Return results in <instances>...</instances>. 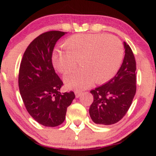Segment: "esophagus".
<instances>
[{
  "instance_id": "esophagus-1",
  "label": "esophagus",
  "mask_w": 156,
  "mask_h": 156,
  "mask_svg": "<svg viewBox=\"0 0 156 156\" xmlns=\"http://www.w3.org/2000/svg\"><path fill=\"white\" fill-rule=\"evenodd\" d=\"M82 94V92L81 91H79V90H76L75 91V94H76V97L77 98H79V97Z\"/></svg>"
}]
</instances>
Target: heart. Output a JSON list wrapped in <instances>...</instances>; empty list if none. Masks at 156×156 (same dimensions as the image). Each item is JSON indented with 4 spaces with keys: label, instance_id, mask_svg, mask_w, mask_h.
I'll list each match as a JSON object with an SVG mask.
<instances>
[{
    "label": "heart",
    "instance_id": "obj_1",
    "mask_svg": "<svg viewBox=\"0 0 156 156\" xmlns=\"http://www.w3.org/2000/svg\"><path fill=\"white\" fill-rule=\"evenodd\" d=\"M67 51L56 50L53 55L55 69L67 75L81 68L64 79L68 88L83 89L93 82L103 83L115 76L122 60V43L117 37L103 34H76L64 42Z\"/></svg>",
    "mask_w": 156,
    "mask_h": 156
}]
</instances>
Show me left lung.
<instances>
[{
    "instance_id": "obj_1",
    "label": "left lung",
    "mask_w": 156,
    "mask_h": 156,
    "mask_svg": "<svg viewBox=\"0 0 156 156\" xmlns=\"http://www.w3.org/2000/svg\"><path fill=\"white\" fill-rule=\"evenodd\" d=\"M124 59L116 76L106 83L90 91L94 101L89 108V115L96 124L109 125L121 120L135 96V57L126 42H124Z\"/></svg>"
}]
</instances>
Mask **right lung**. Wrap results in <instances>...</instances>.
<instances>
[{
	"label": "right lung",
	"mask_w": 156,
	"mask_h": 156,
	"mask_svg": "<svg viewBox=\"0 0 156 156\" xmlns=\"http://www.w3.org/2000/svg\"><path fill=\"white\" fill-rule=\"evenodd\" d=\"M65 32L51 31L35 38L26 48L20 66L18 84L26 110L39 124L55 127L65 119L73 92L61 93L63 82L55 72L52 54Z\"/></svg>",
	"instance_id": "add662e5"
}]
</instances>
